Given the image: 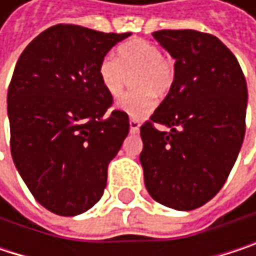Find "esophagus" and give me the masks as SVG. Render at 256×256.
I'll return each instance as SVG.
<instances>
[{
  "mask_svg": "<svg viewBox=\"0 0 256 256\" xmlns=\"http://www.w3.org/2000/svg\"><path fill=\"white\" fill-rule=\"evenodd\" d=\"M139 126H140V124H139L138 120H134V118L130 120V132H132V133H138V132H139Z\"/></svg>",
  "mask_w": 256,
  "mask_h": 256,
  "instance_id": "obj_1",
  "label": "esophagus"
}]
</instances>
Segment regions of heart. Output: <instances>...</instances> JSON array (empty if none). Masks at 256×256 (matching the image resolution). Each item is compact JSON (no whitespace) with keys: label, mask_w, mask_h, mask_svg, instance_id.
Listing matches in <instances>:
<instances>
[{"label":"heart","mask_w":256,"mask_h":256,"mask_svg":"<svg viewBox=\"0 0 256 256\" xmlns=\"http://www.w3.org/2000/svg\"><path fill=\"white\" fill-rule=\"evenodd\" d=\"M132 77V87L117 106L132 118H144L157 105L158 98L170 93L176 78V65L174 58L163 54L160 47L144 38H133L117 48V59L105 56L98 68V76L104 88L114 98L120 96L124 88V74Z\"/></svg>","instance_id":"heart-1"}]
</instances>
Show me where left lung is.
Masks as SVG:
<instances>
[{
    "label": "left lung",
    "mask_w": 256,
    "mask_h": 256,
    "mask_svg": "<svg viewBox=\"0 0 256 256\" xmlns=\"http://www.w3.org/2000/svg\"><path fill=\"white\" fill-rule=\"evenodd\" d=\"M152 36L176 60V78L140 126L145 186L160 204L192 210L216 196L237 160L246 130V80L236 56L210 34L163 29Z\"/></svg>",
    "instance_id": "obj_1"
}]
</instances>
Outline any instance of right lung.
<instances>
[{
    "mask_svg": "<svg viewBox=\"0 0 256 256\" xmlns=\"http://www.w3.org/2000/svg\"><path fill=\"white\" fill-rule=\"evenodd\" d=\"M130 32L54 25L20 54L7 93L13 162L34 198L62 216L93 208L128 133L98 68Z\"/></svg>",
    "mask_w": 256,
    "mask_h": 256,
    "instance_id": "right-lung-1",
    "label": "right lung"
}]
</instances>
